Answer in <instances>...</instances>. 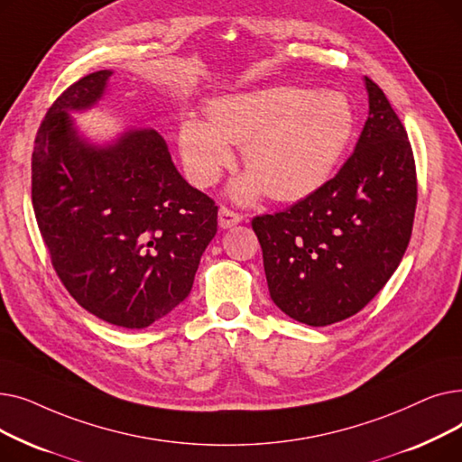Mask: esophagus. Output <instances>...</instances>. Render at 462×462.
Masks as SVG:
<instances>
[{
  "label": "esophagus",
  "instance_id": "34e87169",
  "mask_svg": "<svg viewBox=\"0 0 462 462\" xmlns=\"http://www.w3.org/2000/svg\"><path fill=\"white\" fill-rule=\"evenodd\" d=\"M237 223H241V215H239V213H236V211L225 208V206H223L221 209H218V226H221L223 230L232 228V226H236Z\"/></svg>",
  "mask_w": 462,
  "mask_h": 462
}]
</instances>
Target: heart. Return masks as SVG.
Listing matches in <instances>:
<instances>
[{
    "label": "heart",
    "instance_id": "heart-1",
    "mask_svg": "<svg viewBox=\"0 0 462 462\" xmlns=\"http://www.w3.org/2000/svg\"><path fill=\"white\" fill-rule=\"evenodd\" d=\"M206 117H187L180 125L185 172L194 185H213L234 159L230 143H241L249 172L230 187L237 202H251L265 190L282 202L310 197L331 180L356 131L345 93L298 86L215 97Z\"/></svg>",
    "mask_w": 462,
    "mask_h": 462
}]
</instances>
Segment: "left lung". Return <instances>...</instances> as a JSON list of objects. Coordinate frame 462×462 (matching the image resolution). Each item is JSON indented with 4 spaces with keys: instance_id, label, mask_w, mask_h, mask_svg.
<instances>
[{
    "instance_id": "1",
    "label": "left lung",
    "mask_w": 462,
    "mask_h": 462,
    "mask_svg": "<svg viewBox=\"0 0 462 462\" xmlns=\"http://www.w3.org/2000/svg\"><path fill=\"white\" fill-rule=\"evenodd\" d=\"M363 82L369 117L337 176L286 211L253 218L273 303L312 328L354 317L380 292L414 225L408 134L383 91Z\"/></svg>"
}]
</instances>
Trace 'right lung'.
<instances>
[{
  "mask_svg": "<svg viewBox=\"0 0 462 462\" xmlns=\"http://www.w3.org/2000/svg\"><path fill=\"white\" fill-rule=\"evenodd\" d=\"M110 69L63 91L44 116L32 157V202L69 294L108 324L142 329L189 294L217 234V206L190 187L153 129L105 143L70 114L103 101Z\"/></svg>",
  "mask_w": 462,
  "mask_h": 462,
  "instance_id": "add662e5",
  "label": "right lung"
}]
</instances>
